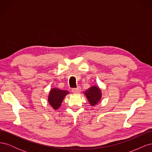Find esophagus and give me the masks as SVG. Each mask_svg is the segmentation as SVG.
Listing matches in <instances>:
<instances>
[{
    "mask_svg": "<svg viewBox=\"0 0 152 152\" xmlns=\"http://www.w3.org/2000/svg\"><path fill=\"white\" fill-rule=\"evenodd\" d=\"M72 92L73 93H75V94H78V93H79L80 92V87H77V88H74V89H72Z\"/></svg>",
    "mask_w": 152,
    "mask_h": 152,
    "instance_id": "obj_1",
    "label": "esophagus"
}]
</instances>
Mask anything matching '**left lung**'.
Masks as SVG:
<instances>
[{"label":"left lung","instance_id":"left-lung-1","mask_svg":"<svg viewBox=\"0 0 152 152\" xmlns=\"http://www.w3.org/2000/svg\"><path fill=\"white\" fill-rule=\"evenodd\" d=\"M84 94L88 100L89 104L93 107L97 104L102 99V90L97 86H91L84 92Z\"/></svg>","mask_w":152,"mask_h":152}]
</instances>
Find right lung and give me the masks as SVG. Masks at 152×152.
I'll return each instance as SVG.
<instances>
[{"label":"right lung","mask_w":152,"mask_h":152,"mask_svg":"<svg viewBox=\"0 0 152 152\" xmlns=\"http://www.w3.org/2000/svg\"><path fill=\"white\" fill-rule=\"evenodd\" d=\"M68 94L69 92L67 91L53 88L49 91L48 101L51 107L54 110H56L60 108L64 98Z\"/></svg>","instance_id":"1"}]
</instances>
